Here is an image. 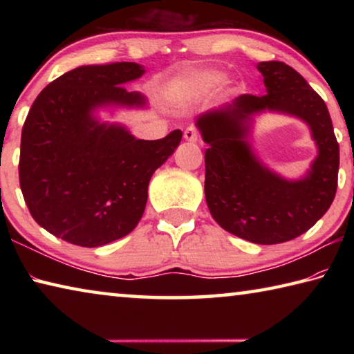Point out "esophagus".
Listing matches in <instances>:
<instances>
[{
	"mask_svg": "<svg viewBox=\"0 0 354 354\" xmlns=\"http://www.w3.org/2000/svg\"><path fill=\"white\" fill-rule=\"evenodd\" d=\"M184 139L187 142H196L200 139V133L198 129L194 128V127H189L187 129L184 131Z\"/></svg>",
	"mask_w": 354,
	"mask_h": 354,
	"instance_id": "1",
	"label": "esophagus"
}]
</instances>
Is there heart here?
Returning <instances> with one entry per match:
<instances>
[{"label": "heart", "mask_w": 354, "mask_h": 354, "mask_svg": "<svg viewBox=\"0 0 354 354\" xmlns=\"http://www.w3.org/2000/svg\"><path fill=\"white\" fill-rule=\"evenodd\" d=\"M223 80L225 76L221 75L220 71H212V70L201 71V73L194 76V82L201 88H211V87L218 86V84L223 82Z\"/></svg>", "instance_id": "heart-1"}]
</instances>
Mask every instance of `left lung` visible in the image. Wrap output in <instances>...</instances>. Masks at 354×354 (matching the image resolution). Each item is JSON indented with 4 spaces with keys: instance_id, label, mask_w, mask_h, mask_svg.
<instances>
[{
    "instance_id": "obj_1",
    "label": "left lung",
    "mask_w": 354,
    "mask_h": 354,
    "mask_svg": "<svg viewBox=\"0 0 354 354\" xmlns=\"http://www.w3.org/2000/svg\"><path fill=\"white\" fill-rule=\"evenodd\" d=\"M267 93L241 95L196 118L205 153V195L214 220L245 241L273 245L310 230L331 206L337 190L339 143L325 101L306 80L278 61L257 64ZM277 110L301 118L313 133L319 156L308 175L287 182L250 151V117Z\"/></svg>"
}]
</instances>
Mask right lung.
<instances>
[{"label": "right lung", "mask_w": 354, "mask_h": 354, "mask_svg": "<svg viewBox=\"0 0 354 354\" xmlns=\"http://www.w3.org/2000/svg\"><path fill=\"white\" fill-rule=\"evenodd\" d=\"M145 70L136 62L84 65L48 84L21 131L20 187L32 218L53 236L101 247L134 230L145 211L148 184L181 142L171 131L142 140L120 124L100 123L97 107H143L123 84Z\"/></svg>", "instance_id": "right-lung-1"}]
</instances>
